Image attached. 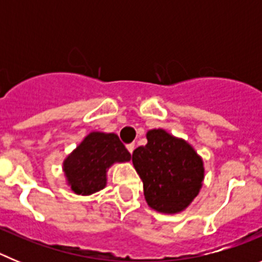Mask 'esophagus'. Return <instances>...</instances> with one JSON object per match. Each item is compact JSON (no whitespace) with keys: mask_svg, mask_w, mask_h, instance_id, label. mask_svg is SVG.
Here are the masks:
<instances>
[{"mask_svg":"<svg viewBox=\"0 0 262 262\" xmlns=\"http://www.w3.org/2000/svg\"><path fill=\"white\" fill-rule=\"evenodd\" d=\"M127 149H128L129 154H133L134 149H135V144H134V143H129V144H127Z\"/></svg>","mask_w":262,"mask_h":262,"instance_id":"34e87169","label":"esophagus"}]
</instances>
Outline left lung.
Returning <instances> with one entry per match:
<instances>
[{
	"instance_id": "left-lung-1",
	"label": "left lung",
	"mask_w": 262,
	"mask_h": 262,
	"mask_svg": "<svg viewBox=\"0 0 262 262\" xmlns=\"http://www.w3.org/2000/svg\"><path fill=\"white\" fill-rule=\"evenodd\" d=\"M148 143L133 154L148 206L163 214H177L198 195L205 178L201 156L184 139L165 129H149Z\"/></svg>"
}]
</instances>
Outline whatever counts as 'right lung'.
I'll return each instance as SVG.
<instances>
[{"label":"right lung","instance_id":"add662e5","mask_svg":"<svg viewBox=\"0 0 262 262\" xmlns=\"http://www.w3.org/2000/svg\"><path fill=\"white\" fill-rule=\"evenodd\" d=\"M131 160L115 134L90 133L62 163L67 181L76 194L90 195L106 186V173L114 163Z\"/></svg>","mask_w":262,"mask_h":262}]
</instances>
